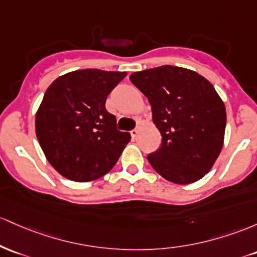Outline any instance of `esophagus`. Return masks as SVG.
<instances>
[{
    "mask_svg": "<svg viewBox=\"0 0 257 257\" xmlns=\"http://www.w3.org/2000/svg\"><path fill=\"white\" fill-rule=\"evenodd\" d=\"M138 132H140V126H137L136 128H134V130H132V131L130 132V134H131L132 138H136V137H137V135H138Z\"/></svg>",
    "mask_w": 257,
    "mask_h": 257,
    "instance_id": "obj_1",
    "label": "esophagus"
}]
</instances>
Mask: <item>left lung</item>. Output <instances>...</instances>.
Returning <instances> with one entry per match:
<instances>
[{
	"label": "left lung",
	"mask_w": 257,
	"mask_h": 257,
	"mask_svg": "<svg viewBox=\"0 0 257 257\" xmlns=\"http://www.w3.org/2000/svg\"><path fill=\"white\" fill-rule=\"evenodd\" d=\"M148 98L161 146L148 154L153 169L170 182L188 184L210 171L222 149L226 108L205 77L163 65L130 75Z\"/></svg>",
	"instance_id": "8db88e82"
}]
</instances>
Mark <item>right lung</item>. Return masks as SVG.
<instances>
[{
    "label": "right lung",
    "mask_w": 257,
    "mask_h": 257,
    "mask_svg": "<svg viewBox=\"0 0 257 257\" xmlns=\"http://www.w3.org/2000/svg\"><path fill=\"white\" fill-rule=\"evenodd\" d=\"M121 71L75 70L51 83L36 113V136L60 175L76 182L97 180L113 169L130 142L105 109Z\"/></svg>",
    "instance_id": "1"
}]
</instances>
